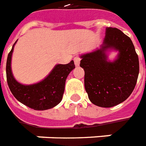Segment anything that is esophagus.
<instances>
[{"label":"esophagus","mask_w":146,"mask_h":146,"mask_svg":"<svg viewBox=\"0 0 146 146\" xmlns=\"http://www.w3.org/2000/svg\"><path fill=\"white\" fill-rule=\"evenodd\" d=\"M74 61H75V66L78 67L80 64V58L78 56H75V57H74Z\"/></svg>","instance_id":"obj_1"}]
</instances>
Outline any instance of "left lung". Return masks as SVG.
Returning a JSON list of instances; mask_svg holds the SVG:
<instances>
[{
  "label": "left lung",
  "instance_id": "8db88e82",
  "mask_svg": "<svg viewBox=\"0 0 146 146\" xmlns=\"http://www.w3.org/2000/svg\"><path fill=\"white\" fill-rule=\"evenodd\" d=\"M119 52L114 62L107 52ZM84 84L90 101L99 107L111 108L127 100L134 90L139 73V61L131 38L120 30L107 27L101 48L82 55Z\"/></svg>",
  "mask_w": 146,
  "mask_h": 146
}]
</instances>
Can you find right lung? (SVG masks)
Segmentation results:
<instances>
[{"label": "right lung", "instance_id": "right-lung-1", "mask_svg": "<svg viewBox=\"0 0 146 146\" xmlns=\"http://www.w3.org/2000/svg\"><path fill=\"white\" fill-rule=\"evenodd\" d=\"M15 44L8 55L6 63L7 82L13 96L22 104L35 110L43 111L55 107L63 98L67 77L75 68L74 61L67 64H56L49 75L38 83L23 85L15 80L11 68Z\"/></svg>", "mask_w": 146, "mask_h": 146}]
</instances>
